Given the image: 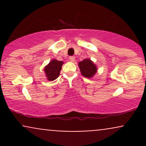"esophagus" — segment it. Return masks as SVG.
Listing matches in <instances>:
<instances>
[{
    "label": "esophagus",
    "mask_w": 146,
    "mask_h": 146,
    "mask_svg": "<svg viewBox=\"0 0 146 146\" xmlns=\"http://www.w3.org/2000/svg\"><path fill=\"white\" fill-rule=\"evenodd\" d=\"M69 60H70V61L74 62L75 60V58L74 56H70L69 57Z\"/></svg>",
    "instance_id": "esophagus-1"
}]
</instances>
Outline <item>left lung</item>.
<instances>
[{
	"label": "left lung",
	"mask_w": 146,
	"mask_h": 146,
	"mask_svg": "<svg viewBox=\"0 0 146 146\" xmlns=\"http://www.w3.org/2000/svg\"><path fill=\"white\" fill-rule=\"evenodd\" d=\"M80 71L83 76L87 78H90L95 74L97 71L96 66L89 59H84L79 62Z\"/></svg>",
	"instance_id": "1"
}]
</instances>
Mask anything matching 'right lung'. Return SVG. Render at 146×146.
Returning a JSON list of instances; mask_svg holds the SVG:
<instances>
[{"label":"right lung","mask_w":146,"mask_h":146,"mask_svg":"<svg viewBox=\"0 0 146 146\" xmlns=\"http://www.w3.org/2000/svg\"><path fill=\"white\" fill-rule=\"evenodd\" d=\"M62 64L63 62L62 61L53 60L50 62L47 66H45L44 71L48 80L53 81L59 77Z\"/></svg>","instance_id":"right-lung-1"}]
</instances>
